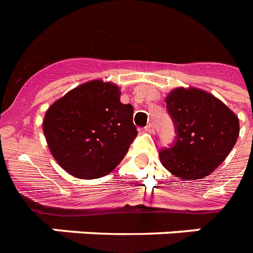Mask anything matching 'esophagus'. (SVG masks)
<instances>
[{
	"mask_svg": "<svg viewBox=\"0 0 253 253\" xmlns=\"http://www.w3.org/2000/svg\"><path fill=\"white\" fill-rule=\"evenodd\" d=\"M144 130L148 131V132H152L154 134V131H155V127H154V123H148L146 127H144Z\"/></svg>",
	"mask_w": 253,
	"mask_h": 253,
	"instance_id": "34e87169",
	"label": "esophagus"
}]
</instances>
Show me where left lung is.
Segmentation results:
<instances>
[{
	"mask_svg": "<svg viewBox=\"0 0 253 253\" xmlns=\"http://www.w3.org/2000/svg\"><path fill=\"white\" fill-rule=\"evenodd\" d=\"M166 102L176 139L160 151V162L173 176L188 181L209 176L235 146L239 119L222 101L197 87H176Z\"/></svg>",
	"mask_w": 253,
	"mask_h": 253,
	"instance_id": "obj_1",
	"label": "left lung"
}]
</instances>
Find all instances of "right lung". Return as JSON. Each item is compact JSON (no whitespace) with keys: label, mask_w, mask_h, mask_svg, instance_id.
<instances>
[{"label":"right lung","mask_w":253,"mask_h":253,"mask_svg":"<svg viewBox=\"0 0 253 253\" xmlns=\"http://www.w3.org/2000/svg\"><path fill=\"white\" fill-rule=\"evenodd\" d=\"M119 98L117 85L93 80L48 107L43 132L52 156L69 174L98 178L123 160L138 131L134 107Z\"/></svg>","instance_id":"obj_1"}]
</instances>
